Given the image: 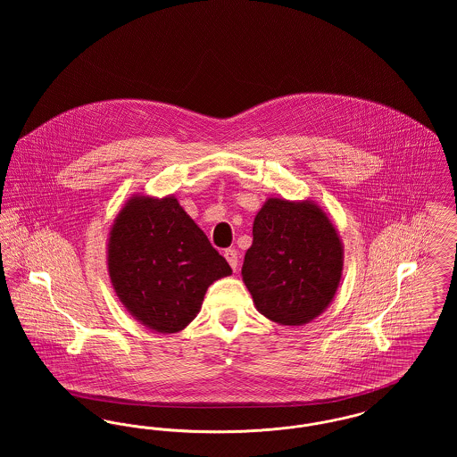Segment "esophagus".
<instances>
[{"mask_svg": "<svg viewBox=\"0 0 457 457\" xmlns=\"http://www.w3.org/2000/svg\"><path fill=\"white\" fill-rule=\"evenodd\" d=\"M224 259L228 261L229 265H231V269H233V270H237V269H238V252H237V250H233V248L224 250Z\"/></svg>", "mask_w": 457, "mask_h": 457, "instance_id": "esophagus-1", "label": "esophagus"}]
</instances>
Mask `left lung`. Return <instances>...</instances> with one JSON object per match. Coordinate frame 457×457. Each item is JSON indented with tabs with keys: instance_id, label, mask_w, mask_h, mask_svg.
<instances>
[{
	"instance_id": "left-lung-1",
	"label": "left lung",
	"mask_w": 457,
	"mask_h": 457,
	"mask_svg": "<svg viewBox=\"0 0 457 457\" xmlns=\"http://www.w3.org/2000/svg\"><path fill=\"white\" fill-rule=\"evenodd\" d=\"M343 263V241L320 205L270 196L253 220L241 278L263 317L304 326L332 303Z\"/></svg>"
}]
</instances>
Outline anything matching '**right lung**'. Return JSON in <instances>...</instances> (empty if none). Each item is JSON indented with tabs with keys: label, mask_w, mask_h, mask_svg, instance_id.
<instances>
[{
	"label": "right lung",
	"mask_w": 457,
	"mask_h": 457,
	"mask_svg": "<svg viewBox=\"0 0 457 457\" xmlns=\"http://www.w3.org/2000/svg\"><path fill=\"white\" fill-rule=\"evenodd\" d=\"M108 272L135 320L174 334L195 319L207 287L233 270L176 196L135 194L111 224Z\"/></svg>",
	"instance_id": "right-lung-1"
}]
</instances>
